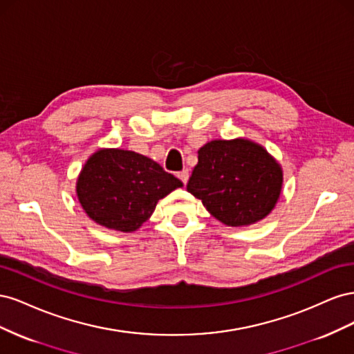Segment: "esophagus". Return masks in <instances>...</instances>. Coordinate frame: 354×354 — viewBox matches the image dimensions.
<instances>
[{"instance_id":"obj_1","label":"esophagus","mask_w":354,"mask_h":354,"mask_svg":"<svg viewBox=\"0 0 354 354\" xmlns=\"http://www.w3.org/2000/svg\"><path fill=\"white\" fill-rule=\"evenodd\" d=\"M177 177L183 181V183L186 185L187 183V180H189V171L187 169H183V171H180V173H177Z\"/></svg>"}]
</instances>
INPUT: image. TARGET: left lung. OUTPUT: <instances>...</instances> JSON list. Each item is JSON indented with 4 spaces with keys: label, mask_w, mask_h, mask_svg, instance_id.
Here are the masks:
<instances>
[{
    "label": "left lung",
    "mask_w": 354,
    "mask_h": 354,
    "mask_svg": "<svg viewBox=\"0 0 354 354\" xmlns=\"http://www.w3.org/2000/svg\"><path fill=\"white\" fill-rule=\"evenodd\" d=\"M282 169L264 149L250 140H214L199 149L187 192L212 217L227 226L264 218L281 195Z\"/></svg>",
    "instance_id": "left-lung-1"
}]
</instances>
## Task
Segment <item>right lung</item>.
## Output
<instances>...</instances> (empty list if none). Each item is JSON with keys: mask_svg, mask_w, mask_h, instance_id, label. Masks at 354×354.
Listing matches in <instances>:
<instances>
[{"mask_svg": "<svg viewBox=\"0 0 354 354\" xmlns=\"http://www.w3.org/2000/svg\"><path fill=\"white\" fill-rule=\"evenodd\" d=\"M183 183L151 158L103 149L84 165L77 194L87 216L108 229L134 232L152 216L159 199Z\"/></svg>", "mask_w": 354, "mask_h": 354, "instance_id": "right-lung-1", "label": "right lung"}]
</instances>
